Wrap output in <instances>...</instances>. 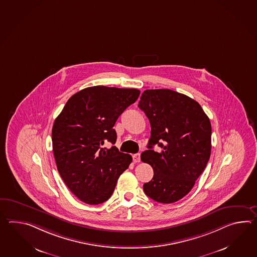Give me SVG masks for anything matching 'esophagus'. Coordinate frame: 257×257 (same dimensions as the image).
<instances>
[{"mask_svg": "<svg viewBox=\"0 0 257 257\" xmlns=\"http://www.w3.org/2000/svg\"><path fill=\"white\" fill-rule=\"evenodd\" d=\"M133 160L135 163L140 162V154H135L133 156Z\"/></svg>", "mask_w": 257, "mask_h": 257, "instance_id": "1", "label": "esophagus"}]
</instances>
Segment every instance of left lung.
<instances>
[{
	"instance_id": "1",
	"label": "left lung",
	"mask_w": 257,
	"mask_h": 257,
	"mask_svg": "<svg viewBox=\"0 0 257 257\" xmlns=\"http://www.w3.org/2000/svg\"><path fill=\"white\" fill-rule=\"evenodd\" d=\"M151 126L143 162L153 168L154 176L144 184L151 199L171 204L194 187L211 153V123L199 103L171 89H148L138 103ZM155 144L162 148L153 150Z\"/></svg>"
}]
</instances>
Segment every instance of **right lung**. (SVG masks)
<instances>
[{"mask_svg":"<svg viewBox=\"0 0 257 257\" xmlns=\"http://www.w3.org/2000/svg\"><path fill=\"white\" fill-rule=\"evenodd\" d=\"M136 88L104 86L82 89L70 97L52 126V149L58 171L70 191L84 203L98 205L111 196L131 156L115 146L117 119L136 102Z\"/></svg>","mask_w":257,"mask_h":257,"instance_id":"1","label":"right lung"}]
</instances>
